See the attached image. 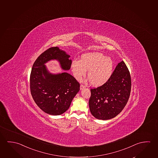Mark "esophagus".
I'll list each match as a JSON object with an SVG mask.
<instances>
[{
	"mask_svg": "<svg viewBox=\"0 0 158 158\" xmlns=\"http://www.w3.org/2000/svg\"><path fill=\"white\" fill-rule=\"evenodd\" d=\"M85 88V86L84 85H80V89L81 90H82V89H83V88Z\"/></svg>",
	"mask_w": 158,
	"mask_h": 158,
	"instance_id": "34e87169",
	"label": "esophagus"
}]
</instances>
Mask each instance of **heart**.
I'll list each match as a JSON object with an SVG mask.
<instances>
[{
    "instance_id": "heart-1",
    "label": "heart",
    "mask_w": 158,
    "mask_h": 158,
    "mask_svg": "<svg viewBox=\"0 0 158 158\" xmlns=\"http://www.w3.org/2000/svg\"><path fill=\"white\" fill-rule=\"evenodd\" d=\"M113 61L110 58L100 53L83 54L81 60H73L71 69L76 79L80 80L85 75L87 70L88 78L91 85L98 87L103 85L113 73Z\"/></svg>"
}]
</instances>
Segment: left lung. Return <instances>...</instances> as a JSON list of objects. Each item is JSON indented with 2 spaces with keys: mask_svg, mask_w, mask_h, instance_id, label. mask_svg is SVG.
<instances>
[{
  "mask_svg": "<svg viewBox=\"0 0 158 158\" xmlns=\"http://www.w3.org/2000/svg\"><path fill=\"white\" fill-rule=\"evenodd\" d=\"M131 89L130 73L123 61L118 64L106 82L90 89V113L99 120H106L115 118L127 103Z\"/></svg>",
  "mask_w": 158,
  "mask_h": 158,
  "instance_id": "8db88e82",
  "label": "left lung"
}]
</instances>
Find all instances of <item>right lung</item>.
Listing matches in <instances>:
<instances>
[{
  "label": "right lung",
  "instance_id": "obj_1",
  "mask_svg": "<svg viewBox=\"0 0 158 158\" xmlns=\"http://www.w3.org/2000/svg\"><path fill=\"white\" fill-rule=\"evenodd\" d=\"M69 58L59 47H51L42 53L33 65L30 80L31 95L38 106L49 115H59L68 110L80 85L68 73H50L44 64L56 59L63 70H68L72 63Z\"/></svg>",
  "mask_w": 158,
  "mask_h": 158
}]
</instances>
